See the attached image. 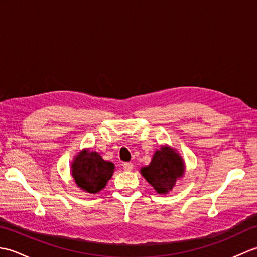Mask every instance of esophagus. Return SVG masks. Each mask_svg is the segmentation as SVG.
<instances>
[{
  "label": "esophagus",
  "mask_w": 257,
  "mask_h": 257,
  "mask_svg": "<svg viewBox=\"0 0 257 257\" xmlns=\"http://www.w3.org/2000/svg\"><path fill=\"white\" fill-rule=\"evenodd\" d=\"M122 168L124 171H132L133 168H134V165L132 162H124L122 165Z\"/></svg>",
  "instance_id": "1"
}]
</instances>
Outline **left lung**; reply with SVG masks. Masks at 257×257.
I'll use <instances>...</instances> for the list:
<instances>
[{"label":"left lung","mask_w":257,"mask_h":257,"mask_svg":"<svg viewBox=\"0 0 257 257\" xmlns=\"http://www.w3.org/2000/svg\"><path fill=\"white\" fill-rule=\"evenodd\" d=\"M141 173L158 193H168L183 176L184 165L173 149L161 147V150H157L152 157L150 165L141 169Z\"/></svg>","instance_id":"obj_1"}]
</instances>
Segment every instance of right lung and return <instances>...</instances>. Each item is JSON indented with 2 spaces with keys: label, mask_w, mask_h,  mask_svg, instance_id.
<instances>
[{
  "label": "right lung",
  "mask_w": 257,
  "mask_h": 257,
  "mask_svg": "<svg viewBox=\"0 0 257 257\" xmlns=\"http://www.w3.org/2000/svg\"><path fill=\"white\" fill-rule=\"evenodd\" d=\"M114 166L105 161L97 152L84 150L75 158L72 173L76 184L88 193H97L111 178Z\"/></svg>",
  "instance_id": "add662e5"
}]
</instances>
